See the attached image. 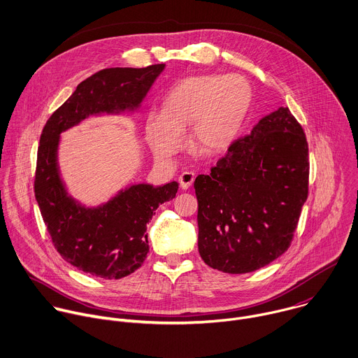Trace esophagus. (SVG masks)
Masks as SVG:
<instances>
[{
    "label": "esophagus",
    "instance_id": "esophagus-1",
    "mask_svg": "<svg viewBox=\"0 0 358 358\" xmlns=\"http://www.w3.org/2000/svg\"><path fill=\"white\" fill-rule=\"evenodd\" d=\"M193 182H194V173L193 172L186 171L179 176V183H180L182 189H189Z\"/></svg>",
    "mask_w": 358,
    "mask_h": 358
}]
</instances>
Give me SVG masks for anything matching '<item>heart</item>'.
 I'll list each match as a JSON object with an SVG mask.
<instances>
[{
    "label": "heart",
    "mask_w": 358,
    "mask_h": 358,
    "mask_svg": "<svg viewBox=\"0 0 358 358\" xmlns=\"http://www.w3.org/2000/svg\"><path fill=\"white\" fill-rule=\"evenodd\" d=\"M252 102V85L242 76H190L168 91L161 115H148L145 134L159 159H171L183 148L182 133L190 126L192 144L218 154L238 138Z\"/></svg>",
    "instance_id": "obj_1"
}]
</instances>
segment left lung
Returning <instances> with one entry per match:
<instances>
[{
	"label": "left lung",
	"instance_id": "obj_1",
	"mask_svg": "<svg viewBox=\"0 0 358 358\" xmlns=\"http://www.w3.org/2000/svg\"><path fill=\"white\" fill-rule=\"evenodd\" d=\"M308 179L305 133L288 108H278L194 180L204 263L243 274L281 256L306 201Z\"/></svg>",
	"mask_w": 358,
	"mask_h": 358
}]
</instances>
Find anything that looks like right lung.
<instances>
[{
  "label": "right lung",
  "instance_id": "right-lung-1",
  "mask_svg": "<svg viewBox=\"0 0 358 358\" xmlns=\"http://www.w3.org/2000/svg\"><path fill=\"white\" fill-rule=\"evenodd\" d=\"M164 69L165 64L101 70L83 81L43 127L35 197L57 252L88 274L119 280L141 267L150 250L147 222L159 204L176 196L179 183L131 185L102 206H81L60 179V134L92 115L137 109Z\"/></svg>",
  "mask_w": 358,
  "mask_h": 358
}]
</instances>
